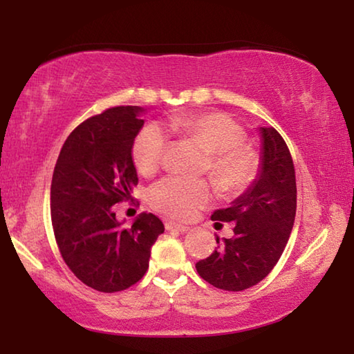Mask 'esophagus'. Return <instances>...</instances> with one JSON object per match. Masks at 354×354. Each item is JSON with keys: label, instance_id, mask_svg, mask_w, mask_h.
Returning <instances> with one entry per match:
<instances>
[{"label": "esophagus", "instance_id": "esophagus-1", "mask_svg": "<svg viewBox=\"0 0 354 354\" xmlns=\"http://www.w3.org/2000/svg\"><path fill=\"white\" fill-rule=\"evenodd\" d=\"M165 230L167 231H178V232H187L189 227L184 225H178L175 221H165Z\"/></svg>", "mask_w": 354, "mask_h": 354}]
</instances>
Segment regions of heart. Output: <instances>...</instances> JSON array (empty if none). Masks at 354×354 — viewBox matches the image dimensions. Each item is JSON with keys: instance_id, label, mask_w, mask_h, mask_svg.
Returning <instances> with one entry per match:
<instances>
[{"instance_id": "obj_1", "label": "heart", "mask_w": 354, "mask_h": 354, "mask_svg": "<svg viewBox=\"0 0 354 354\" xmlns=\"http://www.w3.org/2000/svg\"><path fill=\"white\" fill-rule=\"evenodd\" d=\"M170 133L200 145L207 154L206 170L220 192L236 194L254 181L259 170V156L245 145V133L234 120L225 113H183L173 115ZM165 131L148 123L136 134L131 156L142 176H153L162 164L167 149ZM211 198L209 184L203 179L169 176L149 189L148 200L156 211L178 220H187L207 205Z\"/></svg>"}]
</instances>
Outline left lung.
Wrapping results in <instances>:
<instances>
[{
    "instance_id": "obj_1",
    "label": "left lung",
    "mask_w": 354,
    "mask_h": 354,
    "mask_svg": "<svg viewBox=\"0 0 354 354\" xmlns=\"http://www.w3.org/2000/svg\"><path fill=\"white\" fill-rule=\"evenodd\" d=\"M261 164L253 184L218 209L212 220L234 221V236L195 263L217 289L239 292L256 286L277 266L289 241L297 211L295 169L289 148L274 128L261 127Z\"/></svg>"
}]
</instances>
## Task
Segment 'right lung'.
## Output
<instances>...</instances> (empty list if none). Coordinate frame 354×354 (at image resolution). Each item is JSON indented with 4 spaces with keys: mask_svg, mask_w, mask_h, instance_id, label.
I'll return each instance as SVG.
<instances>
[{
    "mask_svg": "<svg viewBox=\"0 0 354 354\" xmlns=\"http://www.w3.org/2000/svg\"><path fill=\"white\" fill-rule=\"evenodd\" d=\"M145 112L117 106L71 131L51 181V223L59 251L75 277L95 290H124L148 270L151 247L164 225L142 212L122 227L112 206L131 200L139 183L131 156Z\"/></svg>",
    "mask_w": 354,
    "mask_h": 354,
    "instance_id": "1",
    "label": "right lung"
}]
</instances>
